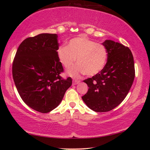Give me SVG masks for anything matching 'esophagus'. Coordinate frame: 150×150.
<instances>
[{"label":"esophagus","instance_id":"obj_1","mask_svg":"<svg viewBox=\"0 0 150 150\" xmlns=\"http://www.w3.org/2000/svg\"><path fill=\"white\" fill-rule=\"evenodd\" d=\"M80 83V81L79 80H73V85H77L79 83Z\"/></svg>","mask_w":150,"mask_h":150}]
</instances>
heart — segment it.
Wrapping results in <instances>:
<instances>
[{
	"label": "heart",
	"mask_w": 150,
	"mask_h": 150,
	"mask_svg": "<svg viewBox=\"0 0 150 150\" xmlns=\"http://www.w3.org/2000/svg\"><path fill=\"white\" fill-rule=\"evenodd\" d=\"M57 54L66 69L74 65L77 59L78 65L67 71L68 74L75 77L83 73L88 76L98 74L105 67L108 59V51L105 45L97 44L85 35L70 40L67 46H59Z\"/></svg>",
	"instance_id": "heart-1"
}]
</instances>
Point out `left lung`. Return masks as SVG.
Masks as SVG:
<instances>
[{"label": "left lung", "instance_id": "1", "mask_svg": "<svg viewBox=\"0 0 150 150\" xmlns=\"http://www.w3.org/2000/svg\"><path fill=\"white\" fill-rule=\"evenodd\" d=\"M102 44L108 51L105 67L98 74L84 81L88 87L82 96L88 108L97 112L110 111L128 95L135 77L132 54L128 47L106 40Z\"/></svg>", "mask_w": 150, "mask_h": 150}]
</instances>
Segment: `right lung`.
<instances>
[{"label":"right lung","instance_id":"add662e5","mask_svg":"<svg viewBox=\"0 0 150 150\" xmlns=\"http://www.w3.org/2000/svg\"><path fill=\"white\" fill-rule=\"evenodd\" d=\"M58 35L40 34L28 38L18 48L12 76L20 97L30 108L47 113L59 106L72 79H63L57 57Z\"/></svg>","mask_w":150,"mask_h":150}]
</instances>
